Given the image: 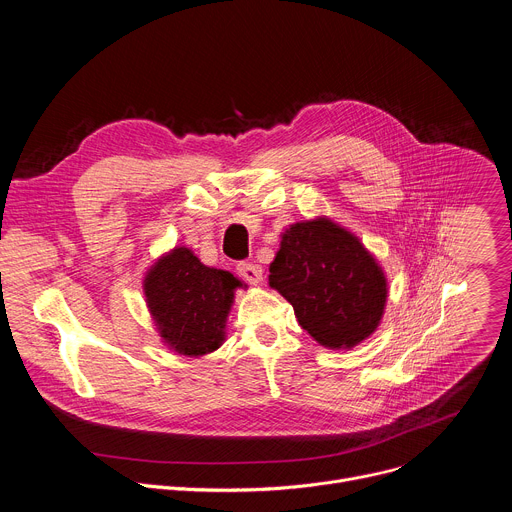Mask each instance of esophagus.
I'll use <instances>...</instances> for the list:
<instances>
[{"label":"esophagus","mask_w":512,"mask_h":512,"mask_svg":"<svg viewBox=\"0 0 512 512\" xmlns=\"http://www.w3.org/2000/svg\"><path fill=\"white\" fill-rule=\"evenodd\" d=\"M237 273H239L245 281H249V283H259V281L263 279V269H261V265H257V263L241 261V263L237 265Z\"/></svg>","instance_id":"34e87169"}]
</instances>
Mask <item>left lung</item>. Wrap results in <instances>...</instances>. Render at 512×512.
<instances>
[{"label":"left lung","instance_id":"8db88e82","mask_svg":"<svg viewBox=\"0 0 512 512\" xmlns=\"http://www.w3.org/2000/svg\"><path fill=\"white\" fill-rule=\"evenodd\" d=\"M269 285L294 306L300 326L328 348H352L369 338L387 300L381 267L356 237L326 218L285 231Z\"/></svg>","mask_w":512,"mask_h":512}]
</instances>
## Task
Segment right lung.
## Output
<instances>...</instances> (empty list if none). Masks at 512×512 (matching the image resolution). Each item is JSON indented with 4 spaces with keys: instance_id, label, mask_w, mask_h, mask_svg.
Masks as SVG:
<instances>
[{
    "instance_id": "right-lung-1",
    "label": "right lung",
    "mask_w": 512,
    "mask_h": 512,
    "mask_svg": "<svg viewBox=\"0 0 512 512\" xmlns=\"http://www.w3.org/2000/svg\"><path fill=\"white\" fill-rule=\"evenodd\" d=\"M239 285L229 271L204 267L180 247L148 273L143 287L164 340L180 354L200 356L221 346Z\"/></svg>"
}]
</instances>
